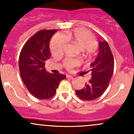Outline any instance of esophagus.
Wrapping results in <instances>:
<instances>
[{"label": "esophagus", "mask_w": 134, "mask_h": 134, "mask_svg": "<svg viewBox=\"0 0 134 134\" xmlns=\"http://www.w3.org/2000/svg\"><path fill=\"white\" fill-rule=\"evenodd\" d=\"M67 78H70V79H73V78H74V77H73L72 76L69 75V74H67Z\"/></svg>", "instance_id": "esophagus-1"}]
</instances>
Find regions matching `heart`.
I'll list each match as a JSON object with an SVG mask.
<instances>
[{"instance_id": "heart-1", "label": "heart", "mask_w": 134, "mask_h": 134, "mask_svg": "<svg viewBox=\"0 0 134 134\" xmlns=\"http://www.w3.org/2000/svg\"><path fill=\"white\" fill-rule=\"evenodd\" d=\"M67 40H69L82 49H87L88 51H92L97 47V43L93 34L87 29L79 28L68 32L65 35L61 33L54 35L50 43L52 54L54 56L60 55L62 53ZM63 63L66 69H71L75 66L78 65L80 61L76 59L66 58Z\"/></svg>"}]
</instances>
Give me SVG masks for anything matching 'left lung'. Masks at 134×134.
Instances as JSON below:
<instances>
[{"label": "left lung", "instance_id": "8db88e82", "mask_svg": "<svg viewBox=\"0 0 134 134\" xmlns=\"http://www.w3.org/2000/svg\"><path fill=\"white\" fill-rule=\"evenodd\" d=\"M99 51L89 71L92 78L82 89L76 91L77 96L83 100L92 101L101 96L109 85L113 74L114 61L109 45L106 41L99 42Z\"/></svg>", "mask_w": 134, "mask_h": 134}]
</instances>
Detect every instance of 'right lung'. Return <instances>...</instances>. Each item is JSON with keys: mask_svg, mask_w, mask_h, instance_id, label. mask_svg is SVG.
Instances as JSON below:
<instances>
[{"mask_svg": "<svg viewBox=\"0 0 134 134\" xmlns=\"http://www.w3.org/2000/svg\"><path fill=\"white\" fill-rule=\"evenodd\" d=\"M56 29H43L33 35L26 42L19 56L21 78L26 88L35 97L49 99L56 92L65 74H51L46 71V61L49 58V41Z\"/></svg>", "mask_w": 134, "mask_h": 134, "instance_id": "obj_1", "label": "right lung"}]
</instances>
